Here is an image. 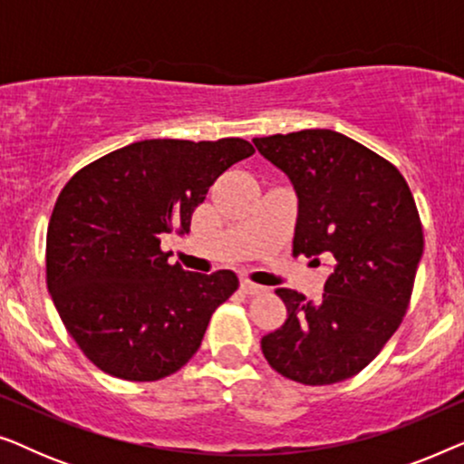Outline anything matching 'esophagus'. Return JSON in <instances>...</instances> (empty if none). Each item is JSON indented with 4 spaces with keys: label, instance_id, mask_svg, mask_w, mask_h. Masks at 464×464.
I'll return each instance as SVG.
<instances>
[{
    "label": "esophagus",
    "instance_id": "34e87169",
    "mask_svg": "<svg viewBox=\"0 0 464 464\" xmlns=\"http://www.w3.org/2000/svg\"><path fill=\"white\" fill-rule=\"evenodd\" d=\"M240 289H243L245 294H249V295H259V294H264V291H266L262 285L253 283V281H249V278H243V281H240Z\"/></svg>",
    "mask_w": 464,
    "mask_h": 464
}]
</instances>
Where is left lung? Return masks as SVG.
Wrapping results in <instances>:
<instances>
[{
    "label": "left lung",
    "instance_id": "left-lung-1",
    "mask_svg": "<svg viewBox=\"0 0 464 464\" xmlns=\"http://www.w3.org/2000/svg\"><path fill=\"white\" fill-rule=\"evenodd\" d=\"M253 143L295 189V256L332 257L321 302L276 289L287 319L264 335L262 353L295 382H342L376 357L408 310L424 246L414 196L389 160L342 132L310 129Z\"/></svg>",
    "mask_w": 464,
    "mask_h": 464
}]
</instances>
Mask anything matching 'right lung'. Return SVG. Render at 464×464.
<instances>
[{
  "label": "right lung",
  "mask_w": 464,
  "mask_h": 464,
  "mask_svg": "<svg viewBox=\"0 0 464 464\" xmlns=\"http://www.w3.org/2000/svg\"><path fill=\"white\" fill-rule=\"evenodd\" d=\"M245 139H145L78 170L56 198L46 281L63 325L99 370L151 382L181 370L238 287L169 264L162 234H188L215 179L253 154Z\"/></svg>",
  "instance_id": "1"
}]
</instances>
